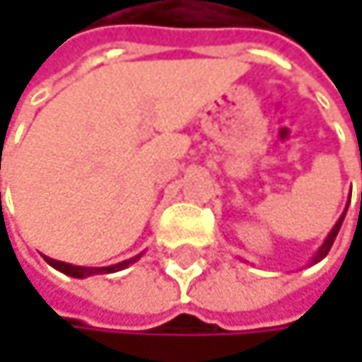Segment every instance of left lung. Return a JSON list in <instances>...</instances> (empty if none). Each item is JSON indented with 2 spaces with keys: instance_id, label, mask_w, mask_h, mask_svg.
Returning a JSON list of instances; mask_svg holds the SVG:
<instances>
[{
  "instance_id": "1",
  "label": "left lung",
  "mask_w": 362,
  "mask_h": 362,
  "mask_svg": "<svg viewBox=\"0 0 362 362\" xmlns=\"http://www.w3.org/2000/svg\"><path fill=\"white\" fill-rule=\"evenodd\" d=\"M346 209H348V207H346ZM344 216H346V211H344V214H341V218H339V220L335 222V226H333V228H331V233L327 235L325 243H323V245L319 247V252L315 253V257H313V262H310V264H317V262H321V259L325 257L327 253H329V250H331V245H333V241H335V237H337V233H339V228H341Z\"/></svg>"
}]
</instances>
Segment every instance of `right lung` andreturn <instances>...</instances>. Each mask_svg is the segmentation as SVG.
<instances>
[{"mask_svg":"<svg viewBox=\"0 0 362 362\" xmlns=\"http://www.w3.org/2000/svg\"><path fill=\"white\" fill-rule=\"evenodd\" d=\"M43 257H45V262H47L49 266H54L56 270H60V272H64V274H69V276H75V279H86V276H92V274H109V272L123 270V268H127L129 264L138 262V257H140V255H136V257H129V259H125V262H119V264H112V266H103V268L73 266V264H66V262L52 259V257H47V255H43Z\"/></svg>","mask_w":362,"mask_h":362,"instance_id":"obj_1","label":"right lung"}]
</instances>
